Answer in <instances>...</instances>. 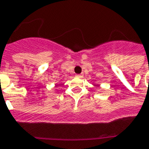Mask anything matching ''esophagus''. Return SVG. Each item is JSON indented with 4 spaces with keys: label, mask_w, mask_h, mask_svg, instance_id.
<instances>
[{
    "label": "esophagus",
    "mask_w": 149,
    "mask_h": 149,
    "mask_svg": "<svg viewBox=\"0 0 149 149\" xmlns=\"http://www.w3.org/2000/svg\"><path fill=\"white\" fill-rule=\"evenodd\" d=\"M77 77H83V75H82V74H77Z\"/></svg>",
    "instance_id": "obj_1"
}]
</instances>
